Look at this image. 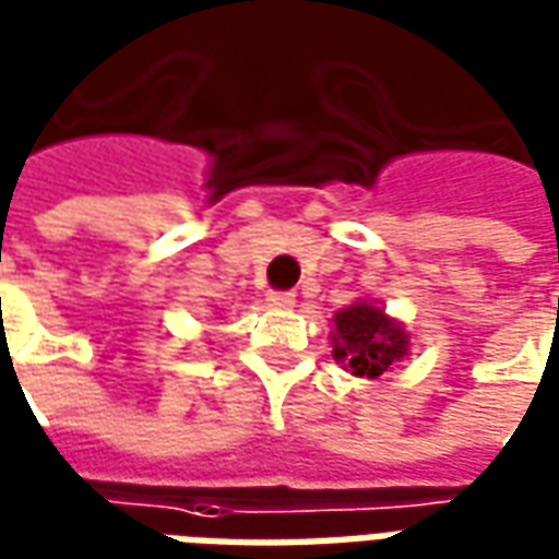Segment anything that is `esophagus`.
<instances>
[{
    "label": "esophagus",
    "mask_w": 559,
    "mask_h": 559,
    "mask_svg": "<svg viewBox=\"0 0 559 559\" xmlns=\"http://www.w3.org/2000/svg\"><path fill=\"white\" fill-rule=\"evenodd\" d=\"M266 302L272 305V308H293V305H296V296L287 290H272L266 296Z\"/></svg>",
    "instance_id": "1"
}]
</instances>
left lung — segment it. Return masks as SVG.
I'll return each instance as SVG.
<instances>
[{"label": "left lung", "instance_id": "obj_1", "mask_svg": "<svg viewBox=\"0 0 559 559\" xmlns=\"http://www.w3.org/2000/svg\"><path fill=\"white\" fill-rule=\"evenodd\" d=\"M411 338L392 317L371 302H353L335 314L332 356L353 377L377 380L407 356Z\"/></svg>", "mask_w": 559, "mask_h": 559}]
</instances>
